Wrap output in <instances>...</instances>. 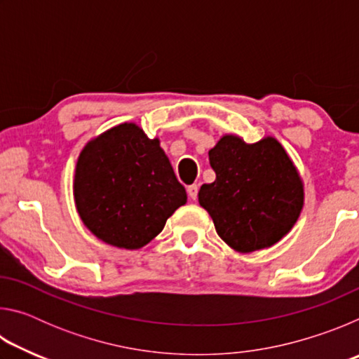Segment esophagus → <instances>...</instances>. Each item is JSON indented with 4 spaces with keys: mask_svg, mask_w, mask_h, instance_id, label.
Segmentation results:
<instances>
[{
    "mask_svg": "<svg viewBox=\"0 0 359 359\" xmlns=\"http://www.w3.org/2000/svg\"><path fill=\"white\" fill-rule=\"evenodd\" d=\"M187 191H188V196H190L191 199H196V198H198L199 187H198L196 184H193V185H188V187H187Z\"/></svg>",
    "mask_w": 359,
    "mask_h": 359,
    "instance_id": "34e87169",
    "label": "esophagus"
}]
</instances>
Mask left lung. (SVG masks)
Here are the masks:
<instances>
[{"mask_svg":"<svg viewBox=\"0 0 359 359\" xmlns=\"http://www.w3.org/2000/svg\"><path fill=\"white\" fill-rule=\"evenodd\" d=\"M209 161L215 180L198 201L224 244L239 253L269 248L294 226L304 208V182L283 145L272 136L247 144L223 135Z\"/></svg>","mask_w":359,"mask_h":359,"instance_id":"left-lung-1","label":"left lung"}]
</instances>
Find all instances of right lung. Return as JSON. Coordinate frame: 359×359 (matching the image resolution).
<instances>
[{
    "label": "right lung",
    "instance_id": "1",
    "mask_svg": "<svg viewBox=\"0 0 359 359\" xmlns=\"http://www.w3.org/2000/svg\"><path fill=\"white\" fill-rule=\"evenodd\" d=\"M76 210L95 238L137 250L187 203L171 161L136 123H120L85 144L72 184Z\"/></svg>",
    "mask_w": 359,
    "mask_h": 359
}]
</instances>
